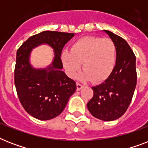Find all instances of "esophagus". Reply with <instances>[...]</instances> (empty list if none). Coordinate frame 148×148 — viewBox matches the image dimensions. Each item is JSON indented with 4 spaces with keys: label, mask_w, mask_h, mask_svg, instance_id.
<instances>
[{
    "label": "esophagus",
    "mask_w": 148,
    "mask_h": 148,
    "mask_svg": "<svg viewBox=\"0 0 148 148\" xmlns=\"http://www.w3.org/2000/svg\"><path fill=\"white\" fill-rule=\"evenodd\" d=\"M76 84H77V90H81V89H82V88H84V86L82 85V84H81L78 83V82H77Z\"/></svg>",
    "instance_id": "esophagus-1"
}]
</instances>
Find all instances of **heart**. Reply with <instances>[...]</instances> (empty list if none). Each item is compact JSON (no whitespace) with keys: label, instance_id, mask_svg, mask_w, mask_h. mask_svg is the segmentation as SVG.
Instances as JSON below:
<instances>
[{"label":"heart","instance_id":"b5f03b06","mask_svg":"<svg viewBox=\"0 0 148 148\" xmlns=\"http://www.w3.org/2000/svg\"><path fill=\"white\" fill-rule=\"evenodd\" d=\"M117 50L109 38L86 36L72 44L71 51L64 50L61 60L67 74L74 77L81 69L84 71L80 78L99 82L106 79L112 72L116 62Z\"/></svg>","mask_w":148,"mask_h":148}]
</instances>
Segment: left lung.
<instances>
[{
	"label": "left lung",
	"instance_id": "left-lung-1",
	"mask_svg": "<svg viewBox=\"0 0 148 148\" xmlns=\"http://www.w3.org/2000/svg\"><path fill=\"white\" fill-rule=\"evenodd\" d=\"M116 46V64L103 83L93 87L94 96L87 104L90 113L97 119L111 121L126 112L137 84L136 57L127 41L105 30Z\"/></svg>",
	"mask_w": 148,
	"mask_h": 148
}]
</instances>
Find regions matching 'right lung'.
<instances>
[{"mask_svg":"<svg viewBox=\"0 0 148 148\" xmlns=\"http://www.w3.org/2000/svg\"><path fill=\"white\" fill-rule=\"evenodd\" d=\"M74 34L45 31L30 37L18 48L14 69V84L20 102L32 117L51 120L61 114L70 97L76 90V83L62 71L61 51ZM42 43L55 51L51 65L35 69L29 61L30 51Z\"/></svg>","mask_w":148,"mask_h":148,"instance_id":"obj_1","label":"right lung"}]
</instances>
